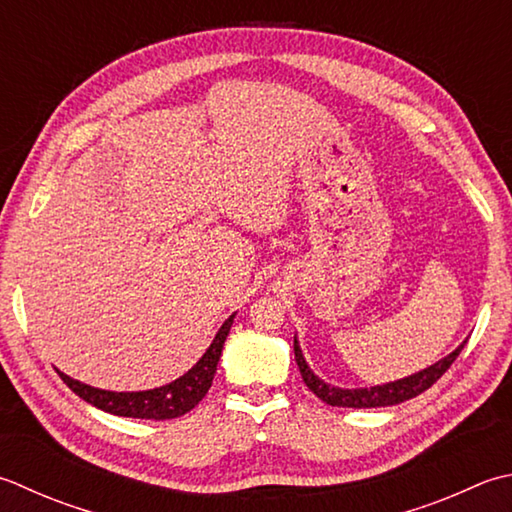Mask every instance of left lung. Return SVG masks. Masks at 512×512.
I'll return each mask as SVG.
<instances>
[{"label":"left lung","mask_w":512,"mask_h":512,"mask_svg":"<svg viewBox=\"0 0 512 512\" xmlns=\"http://www.w3.org/2000/svg\"><path fill=\"white\" fill-rule=\"evenodd\" d=\"M464 344H459L453 353L446 355L444 359H439L437 364L419 370V373H415V375L397 379V382H388L382 386H370V388H337V386L326 384L324 379H319L306 364L297 337H295V362L299 366V373H302L304 384L313 390V393L322 399V402H326L330 406H342V408H379V406L402 404V402H406V399L422 395L424 390H428L439 377L446 373L450 364L457 359V355L462 353Z\"/></svg>","instance_id":"8db88e82"}]
</instances>
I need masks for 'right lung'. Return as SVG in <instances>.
<instances>
[{"instance_id":"1","label":"right lung","mask_w":512,"mask_h":512,"mask_svg":"<svg viewBox=\"0 0 512 512\" xmlns=\"http://www.w3.org/2000/svg\"><path fill=\"white\" fill-rule=\"evenodd\" d=\"M235 313L230 315L222 328L217 330L213 344L208 346L206 353L199 357V362L184 373L175 382L166 386H159L153 390H137V393H115V390H102L93 388L88 384L77 382V379L64 375L62 370H57L62 382L79 395L84 402L93 404L99 410H106L110 415L119 417H135V419H175L186 415L188 410H193L202 399L206 397L213 377L217 373V362L222 357V348L226 337L233 326Z\"/></svg>"}]
</instances>
